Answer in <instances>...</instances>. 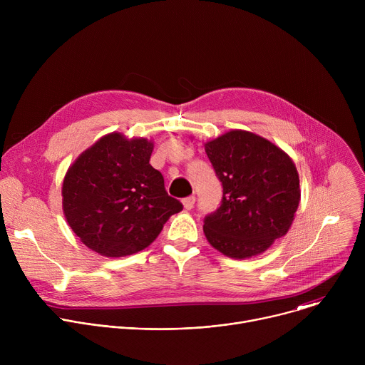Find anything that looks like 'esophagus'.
Segmentation results:
<instances>
[{
  "label": "esophagus",
  "mask_w": 365,
  "mask_h": 365,
  "mask_svg": "<svg viewBox=\"0 0 365 365\" xmlns=\"http://www.w3.org/2000/svg\"><path fill=\"white\" fill-rule=\"evenodd\" d=\"M183 206H185V210H192V207L195 206V202H196V197L195 196H187V197H185L183 200Z\"/></svg>",
  "instance_id": "esophagus-1"
}]
</instances>
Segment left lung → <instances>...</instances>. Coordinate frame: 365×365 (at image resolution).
Returning a JSON list of instances; mask_svg holds the SVG:
<instances>
[{
    "label": "left lung",
    "mask_w": 365,
    "mask_h": 365,
    "mask_svg": "<svg viewBox=\"0 0 365 365\" xmlns=\"http://www.w3.org/2000/svg\"><path fill=\"white\" fill-rule=\"evenodd\" d=\"M222 199L203 220L210 244L231 258L266 251L286 235L300 200L299 175L289 155L269 140L234 130L205 144Z\"/></svg>",
    "instance_id": "8db88e82"
}]
</instances>
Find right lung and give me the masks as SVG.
Segmentation results:
<instances>
[{"label":"right lung","mask_w":365,"mask_h":365,"mask_svg":"<svg viewBox=\"0 0 365 365\" xmlns=\"http://www.w3.org/2000/svg\"><path fill=\"white\" fill-rule=\"evenodd\" d=\"M151 141L108 134L82 153L62 187L68 224L81 241L106 257L150 245L170 215L183 210L169 196L163 175L148 162Z\"/></svg>","instance_id":"1"}]
</instances>
